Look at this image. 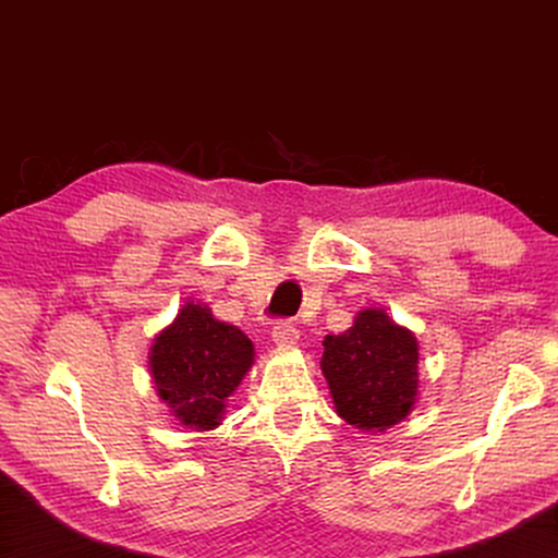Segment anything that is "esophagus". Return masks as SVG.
<instances>
[{
	"mask_svg": "<svg viewBox=\"0 0 558 558\" xmlns=\"http://www.w3.org/2000/svg\"><path fill=\"white\" fill-rule=\"evenodd\" d=\"M298 339H300V332L290 319H280V323H276V327H272V342L278 347H292L298 344Z\"/></svg>",
	"mask_w": 558,
	"mask_h": 558,
	"instance_id": "obj_1",
	"label": "esophagus"
}]
</instances>
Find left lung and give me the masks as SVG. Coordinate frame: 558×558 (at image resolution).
<instances>
[{"label": "left lung", "mask_w": 558, "mask_h": 558, "mask_svg": "<svg viewBox=\"0 0 558 558\" xmlns=\"http://www.w3.org/2000/svg\"><path fill=\"white\" fill-rule=\"evenodd\" d=\"M323 372L349 426L386 430L409 415L418 393V344L381 310H362L342 335L325 337Z\"/></svg>", "instance_id": "obj_1"}]
</instances>
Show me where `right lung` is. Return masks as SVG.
Returning <instances> with one entry per match:
<instances>
[{
    "label": "right lung",
    "instance_id": "right-lung-1",
    "mask_svg": "<svg viewBox=\"0 0 558 558\" xmlns=\"http://www.w3.org/2000/svg\"><path fill=\"white\" fill-rule=\"evenodd\" d=\"M251 364V339L194 302L179 310L174 323L155 339L149 356L159 396L194 430L219 426L226 399Z\"/></svg>",
    "mask_w": 558,
    "mask_h": 558
}]
</instances>
